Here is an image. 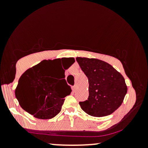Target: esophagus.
<instances>
[{"label":"esophagus","instance_id":"obj_1","mask_svg":"<svg viewBox=\"0 0 148 148\" xmlns=\"http://www.w3.org/2000/svg\"><path fill=\"white\" fill-rule=\"evenodd\" d=\"M76 90V85H74V86L72 87V90L74 92Z\"/></svg>","mask_w":148,"mask_h":148}]
</instances>
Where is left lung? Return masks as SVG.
Segmentation results:
<instances>
[{
  "label": "left lung",
  "mask_w": 148,
  "mask_h": 148,
  "mask_svg": "<svg viewBox=\"0 0 148 148\" xmlns=\"http://www.w3.org/2000/svg\"><path fill=\"white\" fill-rule=\"evenodd\" d=\"M76 61L89 83V96L80 101L84 111L94 117L113 113L123 103L127 87L124 77L107 62L95 58L77 57Z\"/></svg>",
  "instance_id": "obj_1"
}]
</instances>
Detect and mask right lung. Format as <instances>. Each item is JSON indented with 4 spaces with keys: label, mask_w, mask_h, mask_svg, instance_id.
<instances>
[{
    "label": "right lung",
    "mask_w": 148,
    "mask_h": 148,
    "mask_svg": "<svg viewBox=\"0 0 148 148\" xmlns=\"http://www.w3.org/2000/svg\"><path fill=\"white\" fill-rule=\"evenodd\" d=\"M62 60V59H61ZM66 65L67 69L75 62ZM60 59L42 60L22 74L15 90V96L23 110L39 119H51L60 113L64 98L70 95L72 89L64 79L57 81L54 74Z\"/></svg>",
    "instance_id": "right-lung-1"
}]
</instances>
